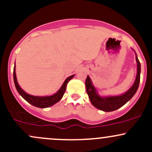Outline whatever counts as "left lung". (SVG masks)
<instances>
[{"mask_svg":"<svg viewBox=\"0 0 152 152\" xmlns=\"http://www.w3.org/2000/svg\"><path fill=\"white\" fill-rule=\"evenodd\" d=\"M137 62V75L134 84L126 93L119 96H100L96 92V90L93 86L89 76H87L86 79V89L88 96L91 104L95 107L104 112H111L116 110L127 103L133 95L136 94L140 83V73H141V64L138 61L137 56L136 57Z\"/></svg>","mask_w":152,"mask_h":152,"instance_id":"1","label":"left lung"}]
</instances>
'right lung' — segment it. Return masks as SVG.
I'll use <instances>...</instances> for the list:
<instances>
[{
    "label": "right lung",
    "mask_w": 152,
    "mask_h": 152,
    "mask_svg": "<svg viewBox=\"0 0 152 152\" xmlns=\"http://www.w3.org/2000/svg\"><path fill=\"white\" fill-rule=\"evenodd\" d=\"M74 76V75L69 76L67 79L65 80V81L63 82L62 86H61V89H60L56 94H54L52 96H33V95H30L27 93H26L25 91L21 89L19 86V84L17 82V79H16V71H15V66L14 68V84L16 86V89L17 90V91L19 92V94L22 96L23 98L26 100V102L29 103V104H32L33 106H35L39 108H46L48 107H50L53 104H55L56 103H57L58 102H59L61 99V98L63 97V94H64L65 91H66V85L68 83V81H70L71 79H73V77Z\"/></svg>",
    "instance_id": "1"
}]
</instances>
